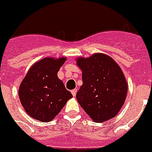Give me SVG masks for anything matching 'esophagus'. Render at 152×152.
I'll return each instance as SVG.
<instances>
[{
    "label": "esophagus",
    "mask_w": 152,
    "mask_h": 152,
    "mask_svg": "<svg viewBox=\"0 0 152 152\" xmlns=\"http://www.w3.org/2000/svg\"><path fill=\"white\" fill-rule=\"evenodd\" d=\"M71 92H72L73 96H76V93H77V89H74V90H72V91H71Z\"/></svg>",
    "instance_id": "esophagus-1"
}]
</instances>
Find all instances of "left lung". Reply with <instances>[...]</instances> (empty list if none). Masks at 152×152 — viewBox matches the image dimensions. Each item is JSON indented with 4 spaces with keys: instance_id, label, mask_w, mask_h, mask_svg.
Returning a JSON list of instances; mask_svg holds the SVG:
<instances>
[{
    "instance_id": "8db88e82",
    "label": "left lung",
    "mask_w": 152,
    "mask_h": 152,
    "mask_svg": "<svg viewBox=\"0 0 152 152\" xmlns=\"http://www.w3.org/2000/svg\"><path fill=\"white\" fill-rule=\"evenodd\" d=\"M76 62L83 79L76 94L79 105L94 122L114 118L122 108L128 92L121 68L111 57L102 53L78 57Z\"/></svg>"
}]
</instances>
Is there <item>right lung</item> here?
<instances>
[{
    "label": "right lung",
    "instance_id": "add662e5",
    "mask_svg": "<svg viewBox=\"0 0 152 152\" xmlns=\"http://www.w3.org/2000/svg\"><path fill=\"white\" fill-rule=\"evenodd\" d=\"M66 57H46L33 64L23 79L19 97L26 113L41 122H49L73 97L57 73Z\"/></svg>",
    "mask_w": 152,
    "mask_h": 152
}]
</instances>
